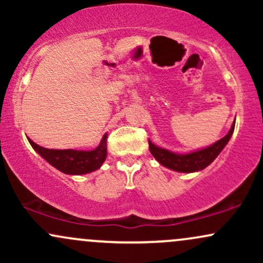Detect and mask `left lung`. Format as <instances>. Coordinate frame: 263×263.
I'll return each instance as SVG.
<instances>
[{"instance_id":"1","label":"left lung","mask_w":263,"mask_h":263,"mask_svg":"<svg viewBox=\"0 0 263 263\" xmlns=\"http://www.w3.org/2000/svg\"><path fill=\"white\" fill-rule=\"evenodd\" d=\"M234 128L235 121L232 122V126L228 135L222 137L221 140L216 141L215 143L205 147V148L193 151V152L189 153L172 152L170 149L156 146L155 143H152V141L148 140L149 152L152 153V156L155 157L159 164H162L165 168H170L172 171L180 172V173H193V172L203 171L225 148L228 142L230 141L232 134H234Z\"/></svg>"}]
</instances>
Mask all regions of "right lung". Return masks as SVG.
I'll return each instance as SVG.
<instances>
[{
    "label": "right lung",
    "mask_w": 263,
    "mask_h": 263,
    "mask_svg": "<svg viewBox=\"0 0 263 263\" xmlns=\"http://www.w3.org/2000/svg\"><path fill=\"white\" fill-rule=\"evenodd\" d=\"M107 134L102 136L100 144L91 151L78 149H49L38 146L31 138L28 142L33 149L42 158L53 165L54 168L71 176H81V174L91 173L101 167L107 157Z\"/></svg>",
    "instance_id": "right-lung-1"
}]
</instances>
